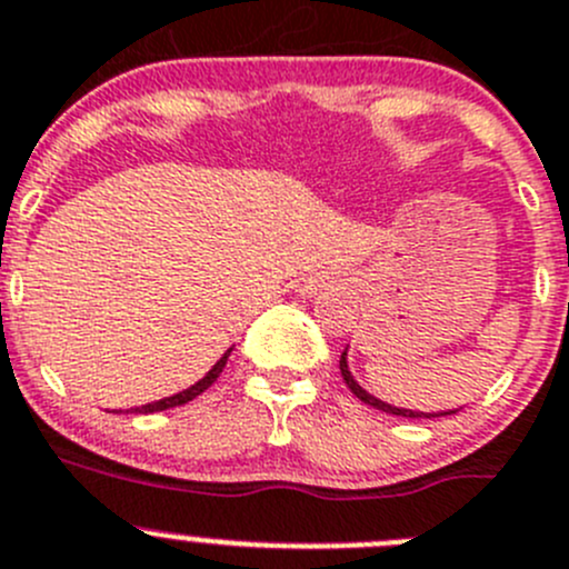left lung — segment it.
<instances>
[{"mask_svg":"<svg viewBox=\"0 0 569 569\" xmlns=\"http://www.w3.org/2000/svg\"><path fill=\"white\" fill-rule=\"evenodd\" d=\"M340 375H343L346 386H349V391L355 393V397L360 399V402L371 405V408H377V410H386V413H393V416H405V419H436V416H450V413H456V410H441V413H425V410L393 408V405H388V402H382V399L371 397V393L366 391V388H360V386H357V380H355V377H351V371H349V362H346V351H343V355H340Z\"/></svg>","mask_w":569,"mask_h":569,"instance_id":"obj_1","label":"left lung"}]
</instances>
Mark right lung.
Wrapping results in <instances>:
<instances>
[{
  "mask_svg": "<svg viewBox=\"0 0 569 569\" xmlns=\"http://www.w3.org/2000/svg\"><path fill=\"white\" fill-rule=\"evenodd\" d=\"M229 355H231V349L226 351V355L220 357L218 362H214L212 369H209V375H207V377H200V380L194 382V386H189L187 391H178V393H172V397H164V399H159V402H148V405H142V408H131V410H137V413H156V410L178 408V405H187V402H192L194 397H200V393L207 391V388L212 386L214 380H218V377H220V371L226 369V360H229Z\"/></svg>",
  "mask_w": 569,
  "mask_h": 569,
  "instance_id": "obj_1",
  "label": "right lung"
}]
</instances>
